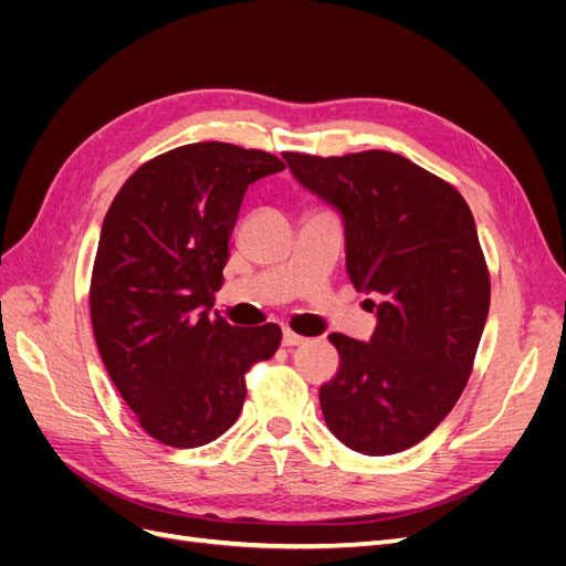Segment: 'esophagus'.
I'll return each instance as SVG.
<instances>
[{"label":"esophagus","mask_w":566,"mask_h":566,"mask_svg":"<svg viewBox=\"0 0 566 566\" xmlns=\"http://www.w3.org/2000/svg\"><path fill=\"white\" fill-rule=\"evenodd\" d=\"M304 342H306V337L293 333L290 328L283 331V347H297V345H304Z\"/></svg>","instance_id":"1"}]
</instances>
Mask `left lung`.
Listing matches in <instances>:
<instances>
[{
    "instance_id": "8db88e82",
    "label": "left lung",
    "mask_w": 566,
    "mask_h": 566,
    "mask_svg": "<svg viewBox=\"0 0 566 566\" xmlns=\"http://www.w3.org/2000/svg\"><path fill=\"white\" fill-rule=\"evenodd\" d=\"M293 177L345 224L347 273L378 325L328 339L339 370L318 391L331 432L366 455L416 447L451 413L482 339L491 281L474 217L451 184L389 150L283 153Z\"/></svg>"
}]
</instances>
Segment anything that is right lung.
Masks as SVG:
<instances>
[{
	"mask_svg": "<svg viewBox=\"0 0 566 566\" xmlns=\"http://www.w3.org/2000/svg\"><path fill=\"white\" fill-rule=\"evenodd\" d=\"M264 150L188 144L119 188L101 229L90 310L101 358L144 430L196 449L241 416L245 373L281 345L276 323L210 314L248 186L283 172Z\"/></svg>",
	"mask_w": 566,
	"mask_h": 566,
	"instance_id": "add662e5",
	"label": "right lung"
}]
</instances>
